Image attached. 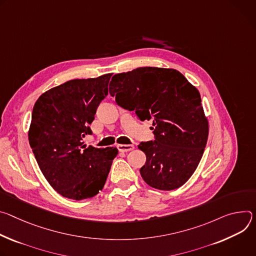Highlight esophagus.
<instances>
[{"mask_svg":"<svg viewBox=\"0 0 256 256\" xmlns=\"http://www.w3.org/2000/svg\"><path fill=\"white\" fill-rule=\"evenodd\" d=\"M117 148H118L119 152H127L134 150L133 144H118Z\"/></svg>","mask_w":256,"mask_h":256,"instance_id":"esophagus-1","label":"esophagus"}]
</instances>
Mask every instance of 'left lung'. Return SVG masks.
Wrapping results in <instances>:
<instances>
[{"mask_svg":"<svg viewBox=\"0 0 256 256\" xmlns=\"http://www.w3.org/2000/svg\"><path fill=\"white\" fill-rule=\"evenodd\" d=\"M110 94L118 106L152 120L154 141L138 148L146 156L140 175L150 187L174 190L200 164L208 137L200 92L175 69L141 67L114 75Z\"/></svg>","mask_w":256,"mask_h":256,"instance_id":"8db88e82","label":"left lung"}]
</instances>
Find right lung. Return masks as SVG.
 <instances>
[{
  "label": "right lung",
  "mask_w": 256,
  "mask_h": 256,
  "mask_svg": "<svg viewBox=\"0 0 256 256\" xmlns=\"http://www.w3.org/2000/svg\"><path fill=\"white\" fill-rule=\"evenodd\" d=\"M112 73L96 78L73 79L50 88L36 100L28 131L36 160L50 185L64 197L82 200L104 186L116 148L83 144L90 125L108 96Z\"/></svg>",
  "instance_id": "add662e5"
}]
</instances>
